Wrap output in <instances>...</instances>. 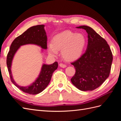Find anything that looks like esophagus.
Segmentation results:
<instances>
[{
    "mask_svg": "<svg viewBox=\"0 0 121 121\" xmlns=\"http://www.w3.org/2000/svg\"><path fill=\"white\" fill-rule=\"evenodd\" d=\"M60 66L61 68H65L67 67V65L64 64H63V63H60Z\"/></svg>",
    "mask_w": 121,
    "mask_h": 121,
    "instance_id": "1",
    "label": "esophagus"
}]
</instances>
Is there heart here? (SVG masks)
Instances as JSON below:
<instances>
[{
    "label": "heart",
    "mask_w": 121,
    "mask_h": 121,
    "mask_svg": "<svg viewBox=\"0 0 121 121\" xmlns=\"http://www.w3.org/2000/svg\"><path fill=\"white\" fill-rule=\"evenodd\" d=\"M86 44V39L81 33H75L66 31L56 35L52 43L48 45L49 53L56 56L58 50H61V56L65 59L75 60L81 56Z\"/></svg>",
    "instance_id": "obj_1"
}]
</instances>
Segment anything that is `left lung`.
<instances>
[{"label":"left lung","mask_w":121,"mask_h":121,"mask_svg":"<svg viewBox=\"0 0 121 121\" xmlns=\"http://www.w3.org/2000/svg\"><path fill=\"white\" fill-rule=\"evenodd\" d=\"M88 35V45L85 52L78 60L71 63L76 72L71 80L81 91H92L99 87L109 75L112 54L106 40L93 29L82 26Z\"/></svg>","instance_id":"1"}]
</instances>
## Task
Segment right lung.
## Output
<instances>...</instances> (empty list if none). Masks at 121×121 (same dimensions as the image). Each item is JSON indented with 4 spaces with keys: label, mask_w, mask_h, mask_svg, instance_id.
I'll return each mask as SVG.
<instances>
[{
    "label": "right lung",
    "mask_w": 121,
    "mask_h": 121,
    "mask_svg": "<svg viewBox=\"0 0 121 121\" xmlns=\"http://www.w3.org/2000/svg\"><path fill=\"white\" fill-rule=\"evenodd\" d=\"M44 27V25H40L31 27L27 29L22 34L13 40L7 55L6 64L11 81L23 92L32 95L41 92L48 86L53 73L57 68V62L56 61L49 65H43L39 77L35 82L28 87L20 86L14 81L10 70L11 65L14 54L21 45L34 44L40 46L42 48H47V38Z\"/></svg>",
    "instance_id": "right-lung-1"
}]
</instances>
